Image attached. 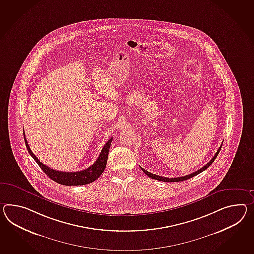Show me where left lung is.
<instances>
[{
	"label": "left lung",
	"mask_w": 254,
	"mask_h": 254,
	"mask_svg": "<svg viewBox=\"0 0 254 254\" xmlns=\"http://www.w3.org/2000/svg\"><path fill=\"white\" fill-rule=\"evenodd\" d=\"M221 147H222V144H221V146L219 147V149H217V153H216L215 156L211 159L210 161H209L208 163H206V164L204 165V167L199 169V170H197V171H196V172H194V173H191V174H188V175H186V176L176 177V178H167V177H162V176H159V175H156V174H153V173H149V172L146 171V170H145V169H143V168L140 167V169L142 170L145 174H147V175H148L149 177H150L151 179L158 180V181H161V182H169V183H171V182H172V183H173V182H182V181H185V180L192 178L193 176H195V175H197L199 173L204 172V170H206L207 168L209 167L211 164L213 163V161L216 160L217 155H218L219 151H220V149H221Z\"/></svg>",
	"instance_id": "obj_1"
}]
</instances>
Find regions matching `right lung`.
Instances as JSON below:
<instances>
[{
  "label": "right lung",
  "mask_w": 254,
  "mask_h": 254,
  "mask_svg": "<svg viewBox=\"0 0 254 254\" xmlns=\"http://www.w3.org/2000/svg\"><path fill=\"white\" fill-rule=\"evenodd\" d=\"M24 136H25V146H26V149L28 150L29 154L31 155L32 158L36 161L37 164L39 165V167L42 169L44 173H46L50 179L53 180L58 184L68 186H84L87 184L93 183L95 180L99 178L101 174L105 171L107 158H108V152H109V149H110L112 140H113V137H111L107 142L105 143L98 159L92 166L87 168L83 171H80V172L66 173V172H60V171L50 169V167L43 164L42 162H40L35 154L32 152L31 149L29 148V145L25 138V133H24Z\"/></svg>",
  "instance_id": "right-lung-1"
}]
</instances>
